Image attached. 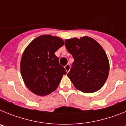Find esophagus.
<instances>
[{
    "instance_id": "34e87169",
    "label": "esophagus",
    "mask_w": 126,
    "mask_h": 126,
    "mask_svg": "<svg viewBox=\"0 0 126 126\" xmlns=\"http://www.w3.org/2000/svg\"><path fill=\"white\" fill-rule=\"evenodd\" d=\"M64 67H65V69L66 70V72L67 73H69V71H70V68H71V66H70V64H67L66 65H65L64 66Z\"/></svg>"
}]
</instances>
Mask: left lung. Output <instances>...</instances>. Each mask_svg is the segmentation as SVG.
Wrapping results in <instances>:
<instances>
[{
    "mask_svg": "<svg viewBox=\"0 0 126 126\" xmlns=\"http://www.w3.org/2000/svg\"><path fill=\"white\" fill-rule=\"evenodd\" d=\"M74 62L67 76L76 88L84 93H93L103 86L108 78L109 62L103 48L88 36L65 41Z\"/></svg>",
    "mask_w": 126,
    "mask_h": 126,
    "instance_id": "1",
    "label": "left lung"
}]
</instances>
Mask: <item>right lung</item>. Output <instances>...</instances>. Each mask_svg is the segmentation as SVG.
I'll use <instances>...</instances> for the list:
<instances>
[{
	"label": "right lung",
	"instance_id": "1",
	"mask_svg": "<svg viewBox=\"0 0 126 126\" xmlns=\"http://www.w3.org/2000/svg\"><path fill=\"white\" fill-rule=\"evenodd\" d=\"M62 39L42 35L30 43L23 52L21 73L26 86L34 94L44 96L54 92L66 74L55 52L63 46Z\"/></svg>",
	"mask_w": 126,
	"mask_h": 126
}]
</instances>
